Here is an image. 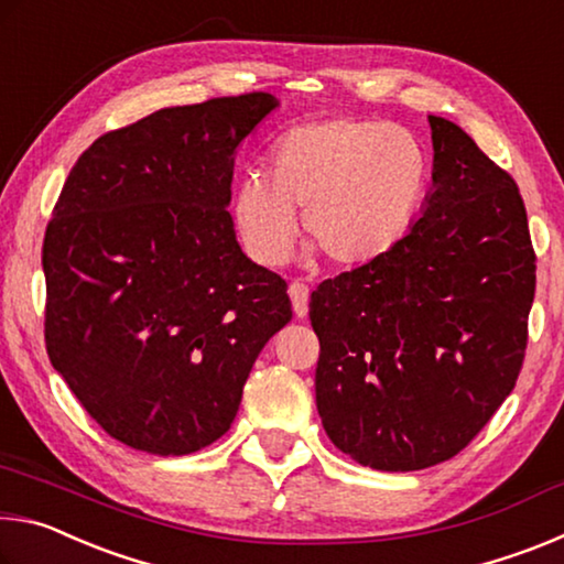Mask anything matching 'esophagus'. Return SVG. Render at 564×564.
<instances>
[{
    "mask_svg": "<svg viewBox=\"0 0 564 564\" xmlns=\"http://www.w3.org/2000/svg\"><path fill=\"white\" fill-rule=\"evenodd\" d=\"M289 295H291V301H293L295 318H305V316H308V295H311L308 285L301 283V281H293V283L289 285Z\"/></svg>",
    "mask_w": 564,
    "mask_h": 564,
    "instance_id": "obj_1",
    "label": "esophagus"
}]
</instances>
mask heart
Wrapping results in <instances>:
<instances>
[{
  "label": "heart",
  "mask_w": 564,
  "mask_h": 564,
  "mask_svg": "<svg viewBox=\"0 0 564 564\" xmlns=\"http://www.w3.org/2000/svg\"><path fill=\"white\" fill-rule=\"evenodd\" d=\"M427 159L413 133L393 123L328 117L283 131L269 151V174L246 171L231 196L246 253L261 265L289 261L299 216L338 265L373 261L415 216ZM313 246V248H316Z\"/></svg>",
  "instance_id": "b5f03b06"
}]
</instances>
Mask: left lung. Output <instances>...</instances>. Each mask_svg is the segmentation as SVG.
<instances>
[{
    "label": "left lung",
    "instance_id": "1",
    "mask_svg": "<svg viewBox=\"0 0 564 564\" xmlns=\"http://www.w3.org/2000/svg\"><path fill=\"white\" fill-rule=\"evenodd\" d=\"M433 188L410 231L311 295L316 405L360 465L451 460L512 393L528 346L534 251L508 171L443 117Z\"/></svg>",
    "mask_w": 564,
    "mask_h": 564
}]
</instances>
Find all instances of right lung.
I'll return each mask as SVG.
<instances>
[{
	"label": "right lung",
	"mask_w": 564,
	"mask_h": 564,
	"mask_svg": "<svg viewBox=\"0 0 564 564\" xmlns=\"http://www.w3.org/2000/svg\"><path fill=\"white\" fill-rule=\"evenodd\" d=\"M279 109L253 91L149 113L84 151L46 226V352L119 443L188 455L218 441L265 343L293 318L285 281L236 241L234 159Z\"/></svg>",
	"instance_id": "1"
}]
</instances>
